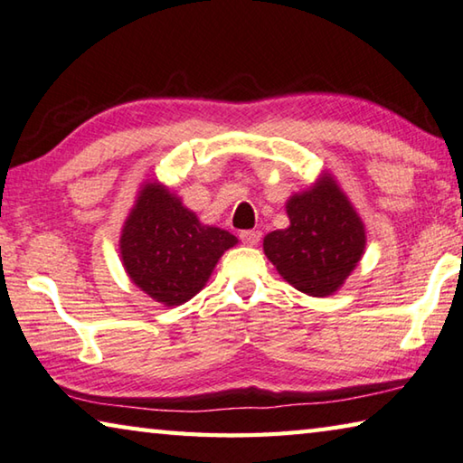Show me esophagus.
<instances>
[{
    "label": "esophagus",
    "mask_w": 463,
    "mask_h": 463,
    "mask_svg": "<svg viewBox=\"0 0 463 463\" xmlns=\"http://www.w3.org/2000/svg\"><path fill=\"white\" fill-rule=\"evenodd\" d=\"M260 238H262V233L259 230H244L240 233V240L244 241L246 246H256L260 241Z\"/></svg>",
    "instance_id": "obj_1"
}]
</instances>
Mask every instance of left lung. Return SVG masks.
Returning a JSON list of instances; mask_svg holds the SVG:
<instances>
[{"label":"left lung","instance_id":"1","mask_svg":"<svg viewBox=\"0 0 463 463\" xmlns=\"http://www.w3.org/2000/svg\"><path fill=\"white\" fill-rule=\"evenodd\" d=\"M291 225L264 238V254L287 283L314 298L335 293L361 260L365 230L330 176L287 203Z\"/></svg>","mask_w":463,"mask_h":463}]
</instances>
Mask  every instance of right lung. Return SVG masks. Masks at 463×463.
<instances>
[{
	"mask_svg": "<svg viewBox=\"0 0 463 463\" xmlns=\"http://www.w3.org/2000/svg\"><path fill=\"white\" fill-rule=\"evenodd\" d=\"M236 244V236L203 225L154 182L143 188L127 219L120 254L141 291L164 306H180L203 289L222 254Z\"/></svg>",
	"mask_w": 463,
	"mask_h": 463,
	"instance_id": "add662e5",
	"label": "right lung"
}]
</instances>
